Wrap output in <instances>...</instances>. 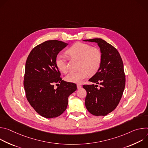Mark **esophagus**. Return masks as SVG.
Returning a JSON list of instances; mask_svg holds the SVG:
<instances>
[{"mask_svg":"<svg viewBox=\"0 0 148 148\" xmlns=\"http://www.w3.org/2000/svg\"><path fill=\"white\" fill-rule=\"evenodd\" d=\"M77 88L78 89H80L81 88V86L80 85V84H77Z\"/></svg>","mask_w":148,"mask_h":148,"instance_id":"1","label":"esophagus"}]
</instances>
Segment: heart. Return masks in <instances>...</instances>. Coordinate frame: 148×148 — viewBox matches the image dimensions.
<instances>
[{"instance_id": "heart-1", "label": "heart", "mask_w": 148, "mask_h": 148, "mask_svg": "<svg viewBox=\"0 0 148 148\" xmlns=\"http://www.w3.org/2000/svg\"><path fill=\"white\" fill-rule=\"evenodd\" d=\"M67 55L79 59V70L70 72L65 77L66 81L73 83H80L88 74H94L99 70L101 61L102 53L99 49L91 47L90 45L77 42L67 50ZM58 69L66 73L68 70L67 63L64 56L58 54L55 60Z\"/></svg>"}]
</instances>
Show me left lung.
<instances>
[{"mask_svg":"<svg viewBox=\"0 0 148 148\" xmlns=\"http://www.w3.org/2000/svg\"><path fill=\"white\" fill-rule=\"evenodd\" d=\"M98 44L102 53L99 70L89 79L99 84L84 85L87 91L86 107L91 114L105 116L113 111L118 105L125 86V75L121 57L118 50L101 38L84 40Z\"/></svg>","mask_w":148,"mask_h":148,"instance_id":"left-lung-1","label":"left lung"}]
</instances>
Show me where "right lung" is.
<instances>
[{"label": "right lung", "instance_id": "right-lung-1", "mask_svg": "<svg viewBox=\"0 0 148 148\" xmlns=\"http://www.w3.org/2000/svg\"><path fill=\"white\" fill-rule=\"evenodd\" d=\"M68 44L53 40L35 47L29 54L25 67L24 87L31 106L41 116L56 118L67 109L69 97L77 90L76 84L60 78L56 56ZM60 86L55 89L53 84Z\"/></svg>", "mask_w": 148, "mask_h": 148}]
</instances>
